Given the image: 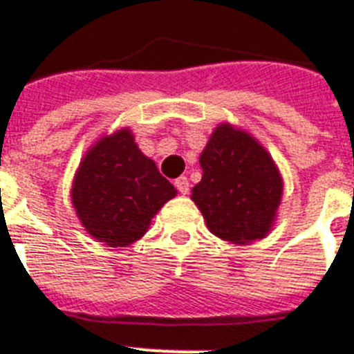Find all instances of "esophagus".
I'll use <instances>...</instances> for the list:
<instances>
[{"instance_id": "34e87169", "label": "esophagus", "mask_w": 354, "mask_h": 354, "mask_svg": "<svg viewBox=\"0 0 354 354\" xmlns=\"http://www.w3.org/2000/svg\"><path fill=\"white\" fill-rule=\"evenodd\" d=\"M174 185H176V189L182 194H189V180H187L185 176H180L174 180Z\"/></svg>"}]
</instances>
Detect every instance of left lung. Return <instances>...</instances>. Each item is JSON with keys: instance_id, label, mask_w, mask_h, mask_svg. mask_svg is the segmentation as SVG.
<instances>
[{"instance_id": "1", "label": "left lung", "mask_w": 354, "mask_h": 354, "mask_svg": "<svg viewBox=\"0 0 354 354\" xmlns=\"http://www.w3.org/2000/svg\"><path fill=\"white\" fill-rule=\"evenodd\" d=\"M201 182L191 200L207 228L232 245H250L277 221L284 182L277 163L255 136L221 122L200 154Z\"/></svg>"}]
</instances>
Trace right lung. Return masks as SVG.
<instances>
[{
  "mask_svg": "<svg viewBox=\"0 0 354 354\" xmlns=\"http://www.w3.org/2000/svg\"><path fill=\"white\" fill-rule=\"evenodd\" d=\"M71 205L95 241L126 248L178 191L135 142L129 127L100 136L82 156L71 182Z\"/></svg>",
  "mask_w": 354,
  "mask_h": 354,
  "instance_id": "obj_1",
  "label": "right lung"
}]
</instances>
